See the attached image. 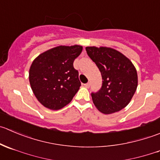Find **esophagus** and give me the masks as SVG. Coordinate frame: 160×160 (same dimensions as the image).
<instances>
[{"label": "esophagus", "mask_w": 160, "mask_h": 160, "mask_svg": "<svg viewBox=\"0 0 160 160\" xmlns=\"http://www.w3.org/2000/svg\"><path fill=\"white\" fill-rule=\"evenodd\" d=\"M90 85H91L90 84V83H85V84H83V86H84L86 88H88L90 87Z\"/></svg>", "instance_id": "esophagus-1"}]
</instances>
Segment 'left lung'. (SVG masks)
I'll list each match as a JSON object with an SVG mask.
<instances>
[{
	"label": "left lung",
	"instance_id": "obj_1",
	"mask_svg": "<svg viewBox=\"0 0 160 160\" xmlns=\"http://www.w3.org/2000/svg\"><path fill=\"white\" fill-rule=\"evenodd\" d=\"M88 56L95 62L102 77V85L92 93L98 111L111 114L130 103L138 87V73L134 64L121 52L112 48L86 47Z\"/></svg>",
	"mask_w": 160,
	"mask_h": 160
}]
</instances>
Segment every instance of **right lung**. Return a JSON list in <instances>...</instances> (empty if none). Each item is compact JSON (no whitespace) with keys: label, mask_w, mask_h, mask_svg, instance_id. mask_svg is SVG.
Returning a JSON list of instances; mask_svg holds the SVG:
<instances>
[{"label":"right lung","mask_w":160,"mask_h":160,"mask_svg":"<svg viewBox=\"0 0 160 160\" xmlns=\"http://www.w3.org/2000/svg\"><path fill=\"white\" fill-rule=\"evenodd\" d=\"M80 45L53 48L39 55L29 71L31 89L46 108L58 110L72 101L81 85L73 62L80 55Z\"/></svg>","instance_id":"obj_1"}]
</instances>
